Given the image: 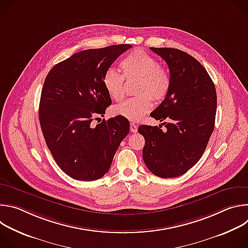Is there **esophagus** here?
Instances as JSON below:
<instances>
[{
    "label": "esophagus",
    "mask_w": 248,
    "mask_h": 248,
    "mask_svg": "<svg viewBox=\"0 0 248 248\" xmlns=\"http://www.w3.org/2000/svg\"><path fill=\"white\" fill-rule=\"evenodd\" d=\"M137 130H138L137 124H135L134 123H130V131L131 132H137Z\"/></svg>",
    "instance_id": "34e87169"
}]
</instances>
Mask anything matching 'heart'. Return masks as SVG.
Segmentation results:
<instances>
[{
	"mask_svg": "<svg viewBox=\"0 0 248 248\" xmlns=\"http://www.w3.org/2000/svg\"><path fill=\"white\" fill-rule=\"evenodd\" d=\"M124 76L114 68H109L103 76V85L108 95L115 101H122L125 96L124 78L137 79L136 97L114 107V113L128 121H138L152 108V99L160 102L170 89V76L158 61L142 50H135L121 62Z\"/></svg>",
	"mask_w": 248,
	"mask_h": 248,
	"instance_id": "obj_1",
	"label": "heart"
}]
</instances>
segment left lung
Here are the masks:
<instances>
[{"mask_svg": "<svg viewBox=\"0 0 248 248\" xmlns=\"http://www.w3.org/2000/svg\"><path fill=\"white\" fill-rule=\"evenodd\" d=\"M167 62L170 89L150 114L162 125H140L145 139L142 152L148 170L160 178L186 173L203 155L214 130L217 94L203 65L187 53L172 48H150Z\"/></svg>", "mask_w": 248, "mask_h": 248, "instance_id": "1", "label": "left lung"}]
</instances>
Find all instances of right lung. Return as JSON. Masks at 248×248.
<instances>
[{
	"mask_svg": "<svg viewBox=\"0 0 248 248\" xmlns=\"http://www.w3.org/2000/svg\"><path fill=\"white\" fill-rule=\"evenodd\" d=\"M131 47L122 44L76 53L57 63L45 78L40 125L54 160L70 178L101 179L129 132V122L121 116L96 125L92 122L112 104L102 81L105 72Z\"/></svg>",
	"mask_w": 248,
	"mask_h": 248,
	"instance_id": "right-lung-1",
	"label": "right lung"
}]
</instances>
